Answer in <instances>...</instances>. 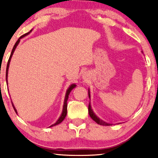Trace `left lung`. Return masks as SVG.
<instances>
[{"label":"left lung","instance_id":"8db88e82","mask_svg":"<svg viewBox=\"0 0 158 158\" xmlns=\"http://www.w3.org/2000/svg\"><path fill=\"white\" fill-rule=\"evenodd\" d=\"M88 95H89V98H90V93H89V91L88 92ZM88 112H89V116L91 117V118H92V119L94 120V121H96V123H98V124L103 125V126H110V125H111L110 123H106V122L103 121V120L99 119V118H98V117L96 116V114H95L94 112L93 111L92 108H91L90 103H89V106H88Z\"/></svg>","mask_w":158,"mask_h":158}]
</instances>
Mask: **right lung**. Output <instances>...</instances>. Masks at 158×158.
<instances>
[{
    "instance_id": "add662e5",
    "label": "right lung",
    "mask_w": 158,
    "mask_h": 158,
    "mask_svg": "<svg viewBox=\"0 0 158 158\" xmlns=\"http://www.w3.org/2000/svg\"><path fill=\"white\" fill-rule=\"evenodd\" d=\"M31 31H30L29 32H28V33L25 34V35H23V36H21V37H20V38L18 39V40H17V41L16 42V44H15V45H14V47H13V50H12V52H11V54H10V58H9V60H8V62H7V65H6V82H7V74H8V69H9V65H10V62L11 57H12V56H13V52H14V50H15V49H16V46H17V45L19 44V41H20V39H21L22 38H23V37H25V35H28V34H29L30 32H31ZM75 86H76L75 84H72V85H71L70 86H69V89H68L67 92H66V94H65V102H64L63 110H62V114H61L60 118H59V120H57V121L56 122V123H54V124L51 125V126H50V127H52V126H56V125H58L59 123H60L61 122H62V120H63L64 119H65V118L66 114H67V100H68V99H69V93H71V91H72V89H74V87H75ZM12 105H13V108H14L15 111H16V108H15L14 106H13V104H12Z\"/></svg>"
}]
</instances>
